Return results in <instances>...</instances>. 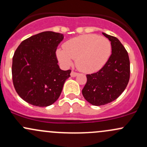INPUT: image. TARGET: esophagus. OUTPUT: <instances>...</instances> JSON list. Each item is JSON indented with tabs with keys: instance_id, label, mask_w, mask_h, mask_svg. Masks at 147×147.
<instances>
[{
	"instance_id": "34e87169",
	"label": "esophagus",
	"mask_w": 147,
	"mask_h": 147,
	"mask_svg": "<svg viewBox=\"0 0 147 147\" xmlns=\"http://www.w3.org/2000/svg\"><path fill=\"white\" fill-rule=\"evenodd\" d=\"M77 75H78V73H77V72H75V71H72V72H71V73H70L71 77H76Z\"/></svg>"
}]
</instances>
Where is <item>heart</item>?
Wrapping results in <instances>:
<instances>
[{
  "label": "heart",
  "instance_id": "1",
  "mask_svg": "<svg viewBox=\"0 0 147 147\" xmlns=\"http://www.w3.org/2000/svg\"><path fill=\"white\" fill-rule=\"evenodd\" d=\"M58 50L59 60L65 65L72 64V59L80 71L97 72L106 64L112 53V45L107 38L96 34H86L67 40Z\"/></svg>",
  "mask_w": 147,
  "mask_h": 147
}]
</instances>
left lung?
<instances>
[{
    "label": "left lung",
    "mask_w": 147,
    "mask_h": 147,
    "mask_svg": "<svg viewBox=\"0 0 147 147\" xmlns=\"http://www.w3.org/2000/svg\"><path fill=\"white\" fill-rule=\"evenodd\" d=\"M112 45V54L102 68L86 75L82 95L93 105L112 102L123 93L130 79V60L126 49L116 37L102 33Z\"/></svg>",
    "instance_id": "8db88e82"
}]
</instances>
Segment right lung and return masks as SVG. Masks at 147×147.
Wrapping results in <instances>:
<instances>
[{"mask_svg":"<svg viewBox=\"0 0 147 147\" xmlns=\"http://www.w3.org/2000/svg\"><path fill=\"white\" fill-rule=\"evenodd\" d=\"M63 35L52 31L38 33L22 42L12 58V82L24 100L47 107L58 100L71 70H61L56 51Z\"/></svg>","mask_w":147,"mask_h":147,"instance_id":"obj_1","label":"right lung"}]
</instances>
